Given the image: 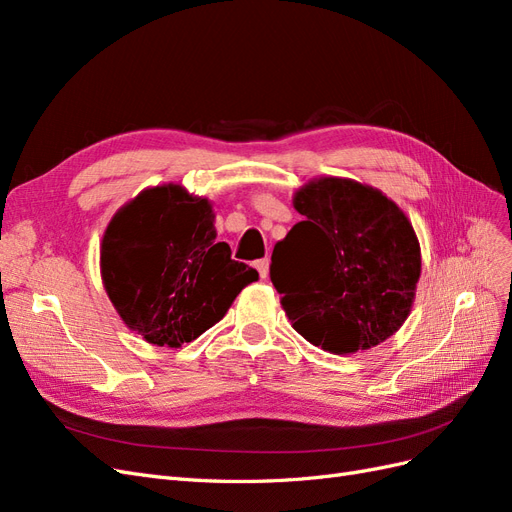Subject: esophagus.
Here are the masks:
<instances>
[{
	"label": "esophagus",
	"mask_w": 512,
	"mask_h": 512,
	"mask_svg": "<svg viewBox=\"0 0 512 512\" xmlns=\"http://www.w3.org/2000/svg\"><path fill=\"white\" fill-rule=\"evenodd\" d=\"M254 267L258 269V275L262 277V280H267L269 277V258H260L254 262Z\"/></svg>",
	"instance_id": "esophagus-1"
}]
</instances>
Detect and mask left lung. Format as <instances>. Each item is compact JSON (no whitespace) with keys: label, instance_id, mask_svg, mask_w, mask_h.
I'll return each instance as SVG.
<instances>
[{"label":"left lung","instance_id":"left-lung-1","mask_svg":"<svg viewBox=\"0 0 512 512\" xmlns=\"http://www.w3.org/2000/svg\"><path fill=\"white\" fill-rule=\"evenodd\" d=\"M303 222L273 247L271 282L292 329L333 354L389 339L410 314L421 247L380 190L320 177L294 194Z\"/></svg>","mask_w":512,"mask_h":512}]
</instances>
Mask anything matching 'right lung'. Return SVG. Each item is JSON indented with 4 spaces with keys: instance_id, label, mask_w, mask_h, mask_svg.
<instances>
[{
    "instance_id": "right-lung-1",
    "label": "right lung",
    "mask_w": 512,
    "mask_h": 512,
    "mask_svg": "<svg viewBox=\"0 0 512 512\" xmlns=\"http://www.w3.org/2000/svg\"><path fill=\"white\" fill-rule=\"evenodd\" d=\"M207 198L166 183L138 194L106 226L100 271L126 327L149 344L179 348L220 322L256 269L215 241Z\"/></svg>"
}]
</instances>
